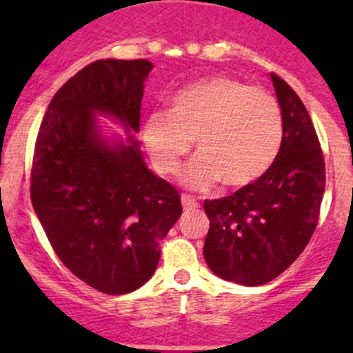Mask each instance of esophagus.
<instances>
[{"label": "esophagus", "instance_id": "1", "mask_svg": "<svg viewBox=\"0 0 353 353\" xmlns=\"http://www.w3.org/2000/svg\"><path fill=\"white\" fill-rule=\"evenodd\" d=\"M181 201H183V208L184 210H196L199 206V203L196 201V199H194L193 196H188V194H183Z\"/></svg>", "mask_w": 353, "mask_h": 353}]
</instances>
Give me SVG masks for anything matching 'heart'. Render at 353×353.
Listing matches in <instances>:
<instances>
[{
    "label": "heart",
    "mask_w": 353,
    "mask_h": 353,
    "mask_svg": "<svg viewBox=\"0 0 353 353\" xmlns=\"http://www.w3.org/2000/svg\"><path fill=\"white\" fill-rule=\"evenodd\" d=\"M198 148L183 181L193 190L245 188L261 179L280 154L283 114L270 92L227 77L188 85L170 99V109L148 114L141 140L160 174L174 176Z\"/></svg>",
    "instance_id": "obj_1"
}]
</instances>
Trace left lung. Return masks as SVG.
<instances>
[{"label":"left lung","mask_w":353,"mask_h":353,"mask_svg":"<svg viewBox=\"0 0 353 353\" xmlns=\"http://www.w3.org/2000/svg\"><path fill=\"white\" fill-rule=\"evenodd\" d=\"M283 114V141L272 169L234 194L206 199L203 256L227 282L263 285L283 273L311 239L326 186L311 116L287 81L270 73Z\"/></svg>","instance_id":"8db88e82"}]
</instances>
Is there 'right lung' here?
<instances>
[{
    "label": "right lung",
    "instance_id": "1",
    "mask_svg": "<svg viewBox=\"0 0 353 353\" xmlns=\"http://www.w3.org/2000/svg\"><path fill=\"white\" fill-rule=\"evenodd\" d=\"M147 59H99L66 81L41 123L32 162L35 215L63 265L109 295L147 283L160 241L183 213L174 186L145 163L140 108ZM95 115L116 119L128 139H105Z\"/></svg>",
    "mask_w": 353,
    "mask_h": 353
}]
</instances>
